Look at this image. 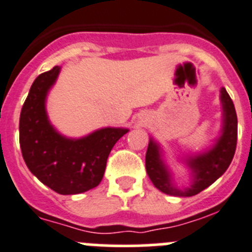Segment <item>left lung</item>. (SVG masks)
<instances>
[{
  "mask_svg": "<svg viewBox=\"0 0 252 252\" xmlns=\"http://www.w3.org/2000/svg\"><path fill=\"white\" fill-rule=\"evenodd\" d=\"M221 104V129L214 144L197 152L187 154L179 159L189 170L190 185L180 188L174 182V173L166 163L165 153L153 137H149L145 169L154 187L161 192L173 196L189 197L210 187L226 171L234 158L237 140V117L234 103L226 89H220Z\"/></svg>",
  "mask_w": 252,
  "mask_h": 252,
  "instance_id": "8db88e82",
  "label": "left lung"
}]
</instances>
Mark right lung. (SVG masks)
I'll return each instance as SVG.
<instances>
[{"label": "right lung", "mask_w": 252, "mask_h": 252, "mask_svg": "<svg viewBox=\"0 0 252 252\" xmlns=\"http://www.w3.org/2000/svg\"><path fill=\"white\" fill-rule=\"evenodd\" d=\"M61 68L42 73L31 86L21 110L20 145L26 165L39 182L58 194H81L99 185L110 150L129 129L105 126L81 138L60 133L46 103Z\"/></svg>", "instance_id": "right-lung-1"}]
</instances>
